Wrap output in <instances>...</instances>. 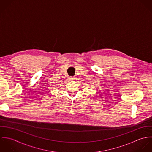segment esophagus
Listing matches in <instances>:
<instances>
[{
	"mask_svg": "<svg viewBox=\"0 0 152 152\" xmlns=\"http://www.w3.org/2000/svg\"><path fill=\"white\" fill-rule=\"evenodd\" d=\"M69 79L70 80H75L76 79H75V77L70 76V77H69Z\"/></svg>",
	"mask_w": 152,
	"mask_h": 152,
	"instance_id": "obj_1",
	"label": "esophagus"
}]
</instances>
